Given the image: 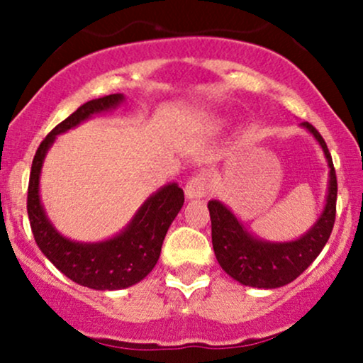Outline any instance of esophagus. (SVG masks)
Returning a JSON list of instances; mask_svg holds the SVG:
<instances>
[{
	"label": "esophagus",
	"mask_w": 363,
	"mask_h": 363,
	"mask_svg": "<svg viewBox=\"0 0 363 363\" xmlns=\"http://www.w3.org/2000/svg\"><path fill=\"white\" fill-rule=\"evenodd\" d=\"M184 194L187 199H201L206 196V181L203 176H196L191 177L187 181V184L184 187Z\"/></svg>",
	"instance_id": "obj_1"
}]
</instances>
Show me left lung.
Here are the masks:
<instances>
[{"instance_id": "1", "label": "left lung", "mask_w": 363, "mask_h": 363, "mask_svg": "<svg viewBox=\"0 0 363 363\" xmlns=\"http://www.w3.org/2000/svg\"><path fill=\"white\" fill-rule=\"evenodd\" d=\"M301 126L306 128L323 148L329 167L326 205L306 234L286 242L262 240L251 234L244 223L232 213L230 208L225 206L222 201L218 199L208 201L211 218V242H213L216 261L228 277L245 286L268 290L289 285L309 268L331 235L336 216V194H338L333 158L326 141L319 135L318 129L309 123H302Z\"/></svg>"}]
</instances>
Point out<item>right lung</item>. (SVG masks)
<instances>
[{
	"mask_svg": "<svg viewBox=\"0 0 363 363\" xmlns=\"http://www.w3.org/2000/svg\"><path fill=\"white\" fill-rule=\"evenodd\" d=\"M123 102V94L95 99L83 104L57 124L37 148L28 181L27 211L37 245L69 280L94 290H121L143 280L155 268L165 234L184 205L181 187L177 182H169L150 196L119 234L101 242H77L68 239L56 230L45 215L39 193L40 170L56 136L94 116L116 109Z\"/></svg>",
	"mask_w": 363,
	"mask_h": 363,
	"instance_id": "1",
	"label": "right lung"
}]
</instances>
